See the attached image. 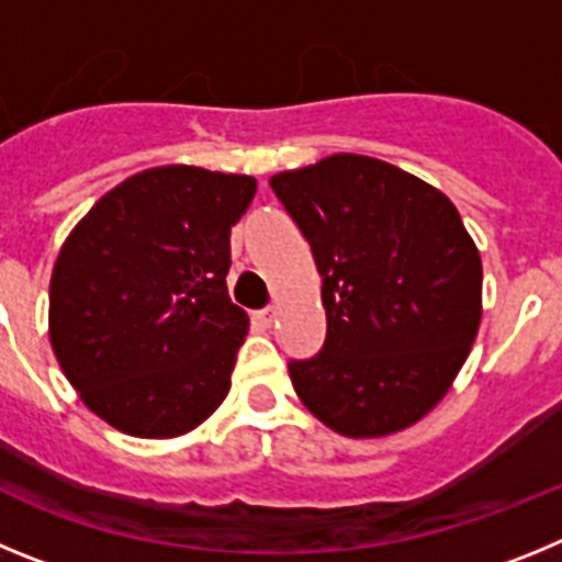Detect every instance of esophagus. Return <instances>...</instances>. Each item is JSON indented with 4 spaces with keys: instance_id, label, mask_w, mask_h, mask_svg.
Listing matches in <instances>:
<instances>
[{
    "instance_id": "34e87169",
    "label": "esophagus",
    "mask_w": 562,
    "mask_h": 562,
    "mask_svg": "<svg viewBox=\"0 0 562 562\" xmlns=\"http://www.w3.org/2000/svg\"><path fill=\"white\" fill-rule=\"evenodd\" d=\"M252 317H256V324L261 326V329H270L272 321H276V312H272V310H261V312H256V315H252Z\"/></svg>"
}]
</instances>
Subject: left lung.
I'll use <instances>...</instances> for the list:
<instances>
[{
    "mask_svg": "<svg viewBox=\"0 0 562 562\" xmlns=\"http://www.w3.org/2000/svg\"><path fill=\"white\" fill-rule=\"evenodd\" d=\"M270 186L324 281V349L290 362L295 394L349 439L411 428L448 394L479 335L481 256L459 211L362 154H331Z\"/></svg>",
    "mask_w": 562,
    "mask_h": 562,
    "instance_id": "obj_1",
    "label": "left lung"
}]
</instances>
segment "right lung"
I'll use <instances>...</instances> for the list:
<instances>
[{"label": "right lung", "instance_id": "1", "mask_svg": "<svg viewBox=\"0 0 562 562\" xmlns=\"http://www.w3.org/2000/svg\"><path fill=\"white\" fill-rule=\"evenodd\" d=\"M245 173L160 166L103 193L49 278V342L69 385L112 428L173 439L231 391L250 317L227 295Z\"/></svg>", "mask_w": 562, "mask_h": 562}]
</instances>
